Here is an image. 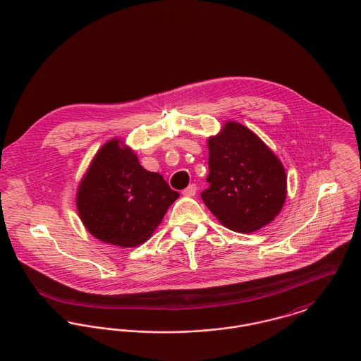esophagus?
I'll use <instances>...</instances> for the list:
<instances>
[{"instance_id":"obj_1","label":"esophagus","mask_w":361,"mask_h":361,"mask_svg":"<svg viewBox=\"0 0 361 361\" xmlns=\"http://www.w3.org/2000/svg\"><path fill=\"white\" fill-rule=\"evenodd\" d=\"M197 194V185L195 184H190L184 191H183V195L185 197H194Z\"/></svg>"}]
</instances>
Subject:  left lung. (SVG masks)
I'll list each match as a JSON object with an SVG mask.
<instances>
[{"mask_svg": "<svg viewBox=\"0 0 361 361\" xmlns=\"http://www.w3.org/2000/svg\"><path fill=\"white\" fill-rule=\"evenodd\" d=\"M209 187L201 192L223 226L252 233L281 212L286 200V173L279 159L252 131L226 123L209 138Z\"/></svg>", "mask_w": 361, "mask_h": 361, "instance_id": "1", "label": "left lung"}]
</instances>
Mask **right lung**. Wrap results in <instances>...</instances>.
I'll list each match as a JSON object with an SVG mask.
<instances>
[{
	"instance_id": "right-lung-1",
	"label": "right lung",
	"mask_w": 361,
	"mask_h": 361,
	"mask_svg": "<svg viewBox=\"0 0 361 361\" xmlns=\"http://www.w3.org/2000/svg\"><path fill=\"white\" fill-rule=\"evenodd\" d=\"M178 197L159 173L145 170L135 153L111 140L96 153L83 177L76 207L96 238L135 247L150 237Z\"/></svg>"
}]
</instances>
